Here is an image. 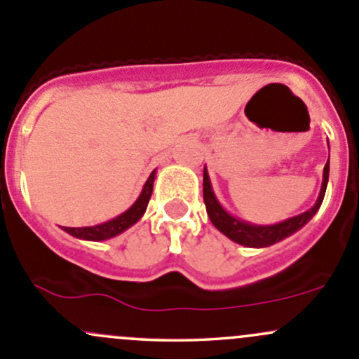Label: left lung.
Segmentation results:
<instances>
[{
    "label": "left lung",
    "instance_id": "obj_1",
    "mask_svg": "<svg viewBox=\"0 0 359 359\" xmlns=\"http://www.w3.org/2000/svg\"><path fill=\"white\" fill-rule=\"evenodd\" d=\"M328 162L323 168V181H321V190L315 205H313L311 209L306 210V212L297 214V216L289 217V219L280 221V223L275 224H254L245 219L231 216V214L219 204V201H217L216 194H214L212 190V184H210L209 172H207V168L204 165V202L210 223H212L221 233L226 235L228 238L245 247H256V249H261V247H269L273 245V243L280 242V240L287 238V236H290L292 233L301 230L306 223H309V221L313 219V216L318 212V209H320L325 197V191H327L328 172H330V164H328Z\"/></svg>",
    "mask_w": 359,
    "mask_h": 359
}]
</instances>
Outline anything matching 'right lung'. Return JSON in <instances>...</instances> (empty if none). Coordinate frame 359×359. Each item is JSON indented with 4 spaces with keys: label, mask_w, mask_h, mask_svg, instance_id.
I'll list each match as a JSON object with an SVG mask.
<instances>
[{
    "label": "right lung",
    "mask_w": 359,
    "mask_h": 359,
    "mask_svg": "<svg viewBox=\"0 0 359 359\" xmlns=\"http://www.w3.org/2000/svg\"><path fill=\"white\" fill-rule=\"evenodd\" d=\"M154 180H155V171L150 172L149 180H147L145 184H143L142 194H140V197L136 198L135 204L129 207L128 210H124L123 214L114 217V219L95 224V226H83V228L62 226V230L67 231L69 235L76 236V238L91 240V242H102V240H109L112 238V236L121 235L123 231L128 230V228H131L133 224L138 223V221L142 219L143 214H145L147 205H149L150 197H152Z\"/></svg>",
    "instance_id": "obj_1"
}]
</instances>
